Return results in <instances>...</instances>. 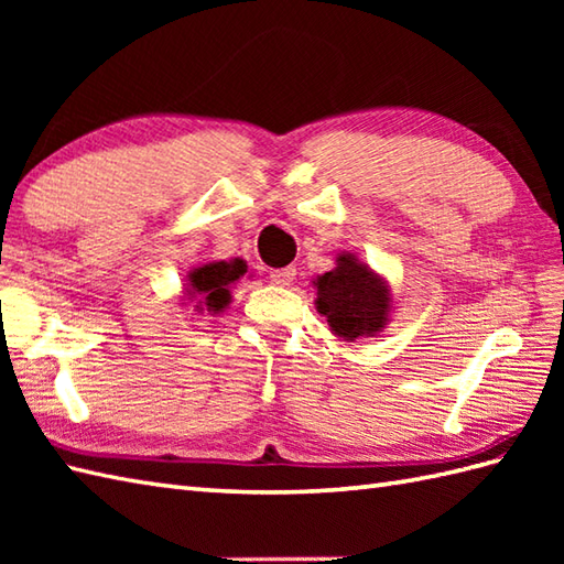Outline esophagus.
Listing matches in <instances>:
<instances>
[{
    "label": "esophagus",
    "mask_w": 564,
    "mask_h": 564,
    "mask_svg": "<svg viewBox=\"0 0 564 564\" xmlns=\"http://www.w3.org/2000/svg\"><path fill=\"white\" fill-rule=\"evenodd\" d=\"M269 279L275 285H291L295 279V269L293 267H285V269H271L269 271Z\"/></svg>",
    "instance_id": "esophagus-1"
}]
</instances>
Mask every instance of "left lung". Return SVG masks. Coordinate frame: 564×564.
Here are the masks:
<instances>
[{"mask_svg":"<svg viewBox=\"0 0 564 564\" xmlns=\"http://www.w3.org/2000/svg\"><path fill=\"white\" fill-rule=\"evenodd\" d=\"M317 310L334 334L354 341L386 325L390 293L366 263L351 254L339 257V267L317 279Z\"/></svg>","mask_w":564,"mask_h":564,"instance_id":"left-lung-1","label":"left lung"}]
</instances>
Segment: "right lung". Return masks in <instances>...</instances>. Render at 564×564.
Returning <instances> with one entry per match:
<instances>
[{
  "mask_svg": "<svg viewBox=\"0 0 564 564\" xmlns=\"http://www.w3.org/2000/svg\"><path fill=\"white\" fill-rule=\"evenodd\" d=\"M247 271V263L242 259L235 261H215L198 267L188 273L191 293H198L206 301L208 310L220 313V310L230 303V283H235L239 275Z\"/></svg>",
  "mask_w": 564,
  "mask_h": 564,
  "instance_id": "1",
  "label": "right lung"
}]
</instances>
